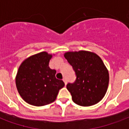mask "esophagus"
Returning <instances> with one entry per match:
<instances>
[{
	"label": "esophagus",
	"mask_w": 129,
	"mask_h": 129,
	"mask_svg": "<svg viewBox=\"0 0 129 129\" xmlns=\"http://www.w3.org/2000/svg\"><path fill=\"white\" fill-rule=\"evenodd\" d=\"M63 81H64L65 85H66V84H67V80H66V79L63 78Z\"/></svg>",
	"instance_id": "1"
}]
</instances>
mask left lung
<instances>
[{
	"label": "left lung",
	"instance_id": "left-lung-1",
	"mask_svg": "<svg viewBox=\"0 0 129 129\" xmlns=\"http://www.w3.org/2000/svg\"><path fill=\"white\" fill-rule=\"evenodd\" d=\"M64 56L76 75L75 81L66 86L73 102L89 106L102 100L108 88L109 75L100 56L88 51L68 52Z\"/></svg>",
	"mask_w": 129,
	"mask_h": 129
}]
</instances>
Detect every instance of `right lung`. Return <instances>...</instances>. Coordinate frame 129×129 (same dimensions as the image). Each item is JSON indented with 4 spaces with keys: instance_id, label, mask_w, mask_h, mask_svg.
Returning a JSON list of instances; mask_svg holds the SVG:
<instances>
[{
    "instance_id": "add662e5",
    "label": "right lung",
    "mask_w": 129,
    "mask_h": 129,
    "mask_svg": "<svg viewBox=\"0 0 129 129\" xmlns=\"http://www.w3.org/2000/svg\"><path fill=\"white\" fill-rule=\"evenodd\" d=\"M52 55L42 52L24 61L18 68L16 84L21 97L29 104L41 106L56 100L64 82L49 67Z\"/></svg>"
}]
</instances>
